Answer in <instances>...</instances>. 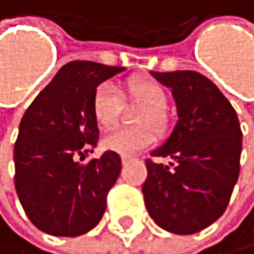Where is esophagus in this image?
<instances>
[{
    "mask_svg": "<svg viewBox=\"0 0 254 254\" xmlns=\"http://www.w3.org/2000/svg\"><path fill=\"white\" fill-rule=\"evenodd\" d=\"M132 160H133L132 156H122V163H124V165H127L128 161H132Z\"/></svg>",
    "mask_w": 254,
    "mask_h": 254,
    "instance_id": "obj_1",
    "label": "esophagus"
}]
</instances>
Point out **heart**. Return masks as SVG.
<instances>
[{
    "label": "heart",
    "mask_w": 254,
    "mask_h": 254,
    "mask_svg": "<svg viewBox=\"0 0 254 254\" xmlns=\"http://www.w3.org/2000/svg\"><path fill=\"white\" fill-rule=\"evenodd\" d=\"M127 98L143 106L137 117V124L142 127L135 128H116L104 135L101 140L104 150L130 156L145 150L155 142L156 130H163L166 126L165 109L168 104V96L165 88L153 79H138L127 84ZM93 116L94 121L103 128L114 127L121 116V96L111 83L99 84L93 96Z\"/></svg>",
    "instance_id": "obj_1"
}]
</instances>
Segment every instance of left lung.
I'll return each instance as SVG.
<instances>
[{
  "mask_svg": "<svg viewBox=\"0 0 254 254\" xmlns=\"http://www.w3.org/2000/svg\"><path fill=\"white\" fill-rule=\"evenodd\" d=\"M171 88L178 122L166 142L151 151L142 192L155 224L191 235L224 214L240 175L242 128L235 109L209 78L197 71H151Z\"/></svg>",
  "mask_w": 254,
  "mask_h": 254,
  "instance_id": "8db88e82",
  "label": "left lung"
}]
</instances>
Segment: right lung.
Masks as SVG:
<instances>
[{
	"label": "right lung",
	"mask_w": 254,
	"mask_h": 254,
	"mask_svg": "<svg viewBox=\"0 0 254 254\" xmlns=\"http://www.w3.org/2000/svg\"><path fill=\"white\" fill-rule=\"evenodd\" d=\"M124 70L70 62L24 112L14 143L16 192L29 220L49 235H83L103 219L107 192L121 175V156L106 151L86 165L79 160L99 138L94 91Z\"/></svg>",
	"instance_id": "right-lung-1"
}]
</instances>
